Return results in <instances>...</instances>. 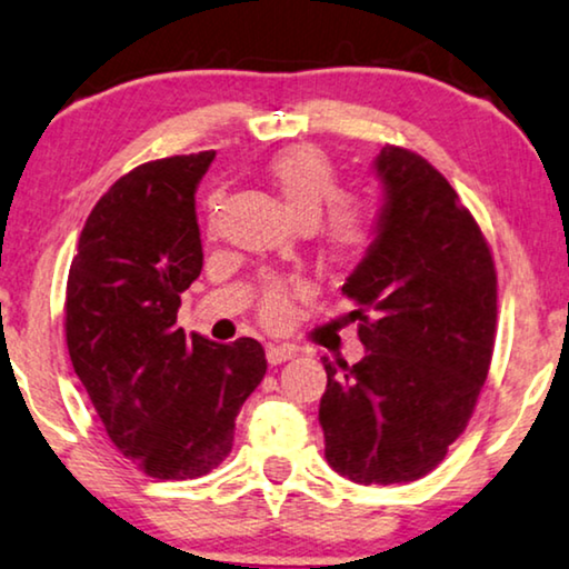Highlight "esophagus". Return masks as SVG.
<instances>
[{"label":"esophagus","instance_id":"1","mask_svg":"<svg viewBox=\"0 0 569 569\" xmlns=\"http://www.w3.org/2000/svg\"><path fill=\"white\" fill-rule=\"evenodd\" d=\"M295 356H298V348H292V345H269L267 348V360L271 366L284 363V360H292Z\"/></svg>","mask_w":569,"mask_h":569}]
</instances>
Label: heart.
Returning a JSON list of instances; mask_svg holds the SVG:
<instances>
[{"label":"heart","instance_id":"heart-1","mask_svg":"<svg viewBox=\"0 0 569 569\" xmlns=\"http://www.w3.org/2000/svg\"><path fill=\"white\" fill-rule=\"evenodd\" d=\"M267 177L284 209L300 227H313L320 213L330 206L328 217L319 224L323 253L331 261L348 263L368 248L373 238L371 211L352 198H339V177L327 153L316 146H292L269 159ZM217 198H211L213 209ZM261 319L269 327H284L292 316L290 290L282 282H269L261 295Z\"/></svg>","mask_w":569,"mask_h":569}]
</instances>
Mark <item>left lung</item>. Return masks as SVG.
<instances>
[{
    "instance_id": "obj_1",
    "label": "left lung",
    "mask_w": 569,
    "mask_h": 569,
    "mask_svg": "<svg viewBox=\"0 0 569 569\" xmlns=\"http://www.w3.org/2000/svg\"><path fill=\"white\" fill-rule=\"evenodd\" d=\"M373 169L376 238L342 287L366 356L323 358L319 423L339 476L389 486L431 473L473 416L497 337V269L473 213L429 161L383 146Z\"/></svg>"
}]
</instances>
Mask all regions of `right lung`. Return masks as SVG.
Returning <instances> with one entry per match:
<instances>
[{
	"label": "right lung",
	"mask_w": 569,
	"mask_h": 569,
	"mask_svg": "<svg viewBox=\"0 0 569 569\" xmlns=\"http://www.w3.org/2000/svg\"><path fill=\"white\" fill-rule=\"evenodd\" d=\"M217 153L146 161L99 198L72 258L64 335L72 368L120 452L188 481L232 452L234 418L267 373L261 342L177 327L203 269L196 188Z\"/></svg>",
	"instance_id": "1"
}]
</instances>
